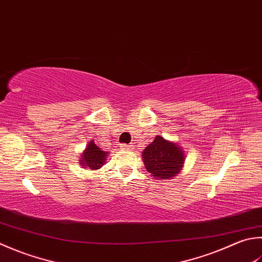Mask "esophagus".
<instances>
[{
	"instance_id": "1",
	"label": "esophagus",
	"mask_w": 262,
	"mask_h": 262,
	"mask_svg": "<svg viewBox=\"0 0 262 262\" xmlns=\"http://www.w3.org/2000/svg\"><path fill=\"white\" fill-rule=\"evenodd\" d=\"M121 150H125V151H130L133 148V145H126V144H121L120 145Z\"/></svg>"
}]
</instances>
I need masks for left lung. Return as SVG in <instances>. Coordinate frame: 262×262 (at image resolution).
Returning a JSON list of instances; mask_svg holds the SVG:
<instances>
[{
  "mask_svg": "<svg viewBox=\"0 0 262 262\" xmlns=\"http://www.w3.org/2000/svg\"><path fill=\"white\" fill-rule=\"evenodd\" d=\"M146 170L157 179L165 181L177 176L185 162V151L177 143L156 136L142 153Z\"/></svg>",
  "mask_w": 262,
  "mask_h": 262,
  "instance_id": "obj_1",
  "label": "left lung"
}]
</instances>
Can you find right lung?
<instances>
[{
	"mask_svg": "<svg viewBox=\"0 0 262 262\" xmlns=\"http://www.w3.org/2000/svg\"><path fill=\"white\" fill-rule=\"evenodd\" d=\"M107 155H109V152L103 151L95 144L93 140H91L85 147L84 152L80 155L78 163L83 168L97 170L105 163Z\"/></svg>",
	"mask_w": 262,
	"mask_h": 262,
	"instance_id": "obj_1",
	"label": "right lung"
}]
</instances>
